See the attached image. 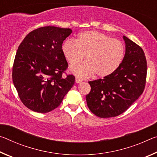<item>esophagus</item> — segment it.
Returning <instances> with one entry per match:
<instances>
[{
    "label": "esophagus",
    "instance_id": "1",
    "mask_svg": "<svg viewBox=\"0 0 157 157\" xmlns=\"http://www.w3.org/2000/svg\"><path fill=\"white\" fill-rule=\"evenodd\" d=\"M82 81H83V80H82L81 78H78V77H76V78H75L76 83H81V82H82Z\"/></svg>",
    "mask_w": 157,
    "mask_h": 157
}]
</instances>
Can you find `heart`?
<instances>
[{"mask_svg":"<svg viewBox=\"0 0 157 157\" xmlns=\"http://www.w3.org/2000/svg\"><path fill=\"white\" fill-rule=\"evenodd\" d=\"M62 50L71 65L80 62L86 55V62L71 68V71L81 78L94 73L98 78L111 75L121 64L124 52L121 41L97 31L82 33L77 41L67 39L62 44Z\"/></svg>","mask_w":157,"mask_h":157,"instance_id":"1","label":"heart"}]
</instances>
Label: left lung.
Returning <instances> with one entry per match:
<instances>
[{
  "instance_id": "left-lung-1",
  "label": "left lung",
  "mask_w": 157,
  "mask_h": 157,
  "mask_svg": "<svg viewBox=\"0 0 157 157\" xmlns=\"http://www.w3.org/2000/svg\"><path fill=\"white\" fill-rule=\"evenodd\" d=\"M125 54L118 68L103 79L89 82L87 106L100 118H111L124 112L145 89L147 60L142 48L127 36Z\"/></svg>"
}]
</instances>
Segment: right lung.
Here are the masks:
<instances>
[{"instance_id":"1","label":"right lung","mask_w":157,"mask_h":157,"mask_svg":"<svg viewBox=\"0 0 157 157\" xmlns=\"http://www.w3.org/2000/svg\"><path fill=\"white\" fill-rule=\"evenodd\" d=\"M70 28L45 26L27 34L18 48L12 67L13 83L26 107L38 113L54 110L75 83L63 75L68 63L62 46Z\"/></svg>"}]
</instances>
